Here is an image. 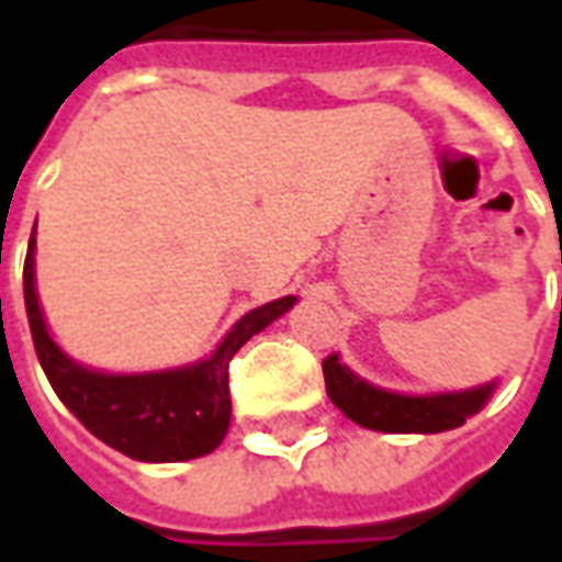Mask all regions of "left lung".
<instances>
[{
    "label": "left lung",
    "instance_id": "left-lung-1",
    "mask_svg": "<svg viewBox=\"0 0 562 562\" xmlns=\"http://www.w3.org/2000/svg\"><path fill=\"white\" fill-rule=\"evenodd\" d=\"M325 389L342 415L355 424L382 430V434H442L460 427L467 415L479 413L491 394V385L460 391V394H436V397H403L391 391L373 389L358 379L349 367L340 364L337 355L322 361Z\"/></svg>",
    "mask_w": 562,
    "mask_h": 562
}]
</instances>
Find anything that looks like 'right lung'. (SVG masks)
Listing matches in <instances>:
<instances>
[{
	"label": "right lung",
	"instance_id": "1",
	"mask_svg": "<svg viewBox=\"0 0 562 562\" xmlns=\"http://www.w3.org/2000/svg\"><path fill=\"white\" fill-rule=\"evenodd\" d=\"M32 246L35 240H30L23 265V297L32 342L44 367V376L75 418L92 436H99L104 446L147 463L192 460L220 446L232 418L228 364L252 334L268 328L273 318L294 304L292 294L246 313L228 330L220 349L201 364L147 376H104L68 361L50 340L35 297Z\"/></svg>",
	"mask_w": 562,
	"mask_h": 562
}]
</instances>
